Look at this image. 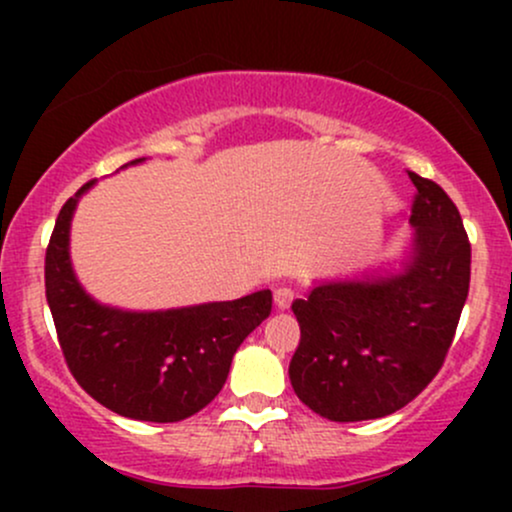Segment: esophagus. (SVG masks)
<instances>
[{"label": "esophagus", "instance_id": "1", "mask_svg": "<svg viewBox=\"0 0 512 512\" xmlns=\"http://www.w3.org/2000/svg\"><path fill=\"white\" fill-rule=\"evenodd\" d=\"M291 303H293V291L286 289V286H276V289H274V305H276V308L286 310V308H291Z\"/></svg>", "mask_w": 512, "mask_h": 512}]
</instances>
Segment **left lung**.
<instances>
[{
	"mask_svg": "<svg viewBox=\"0 0 512 512\" xmlns=\"http://www.w3.org/2000/svg\"><path fill=\"white\" fill-rule=\"evenodd\" d=\"M416 185L411 243L399 267L320 281L293 301L301 344L289 378L298 399L330 421L395 414L436 378L469 291L460 211L433 180Z\"/></svg>",
	"mask_w": 512,
	"mask_h": 512,
	"instance_id": "obj_1",
	"label": "left lung"
}]
</instances>
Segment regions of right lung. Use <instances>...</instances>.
<instances>
[{
  "label": "right lung",
  "mask_w": 512,
  "mask_h": 512,
  "mask_svg": "<svg viewBox=\"0 0 512 512\" xmlns=\"http://www.w3.org/2000/svg\"><path fill=\"white\" fill-rule=\"evenodd\" d=\"M93 185L86 182L67 199L45 252V296L62 354L76 383L115 414L154 424L182 421L219 395L238 346L272 313V291L170 310L98 303L69 257L72 216Z\"/></svg>",
  "instance_id": "add662e5"
}]
</instances>
